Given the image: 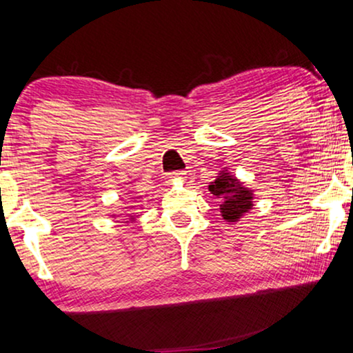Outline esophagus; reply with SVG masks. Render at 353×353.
<instances>
[{
	"label": "esophagus",
	"instance_id": "34e87169",
	"mask_svg": "<svg viewBox=\"0 0 353 353\" xmlns=\"http://www.w3.org/2000/svg\"><path fill=\"white\" fill-rule=\"evenodd\" d=\"M185 177V172L184 171H174L168 176L169 181H177V179H184Z\"/></svg>",
	"mask_w": 353,
	"mask_h": 353
}]
</instances>
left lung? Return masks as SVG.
Masks as SVG:
<instances>
[{"label": "left lung", "instance_id": "left-lung-1", "mask_svg": "<svg viewBox=\"0 0 353 353\" xmlns=\"http://www.w3.org/2000/svg\"><path fill=\"white\" fill-rule=\"evenodd\" d=\"M209 190L222 201L220 212L227 222H236L245 212L253 207V194L240 184L236 177L228 172H220V176L209 185Z\"/></svg>", "mask_w": 353, "mask_h": 353}]
</instances>
